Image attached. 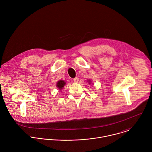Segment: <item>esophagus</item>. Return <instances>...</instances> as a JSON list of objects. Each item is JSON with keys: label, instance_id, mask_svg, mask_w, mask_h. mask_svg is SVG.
<instances>
[{"label": "esophagus", "instance_id": "34e87169", "mask_svg": "<svg viewBox=\"0 0 152 152\" xmlns=\"http://www.w3.org/2000/svg\"><path fill=\"white\" fill-rule=\"evenodd\" d=\"M74 83H78V81H79V78H78V77H75V78H74Z\"/></svg>", "mask_w": 152, "mask_h": 152}]
</instances>
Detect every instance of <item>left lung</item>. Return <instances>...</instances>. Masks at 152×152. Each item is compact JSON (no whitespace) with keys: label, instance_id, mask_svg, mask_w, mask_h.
<instances>
[{"label":"left lung","instance_id":"left-lung-1","mask_svg":"<svg viewBox=\"0 0 152 152\" xmlns=\"http://www.w3.org/2000/svg\"><path fill=\"white\" fill-rule=\"evenodd\" d=\"M88 82H89V84H90V83L91 82V80H88Z\"/></svg>","mask_w":152,"mask_h":152}]
</instances>
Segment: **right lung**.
<instances>
[{
  "instance_id": "1",
  "label": "right lung",
  "mask_w": 152,
  "mask_h": 152,
  "mask_svg": "<svg viewBox=\"0 0 152 152\" xmlns=\"http://www.w3.org/2000/svg\"><path fill=\"white\" fill-rule=\"evenodd\" d=\"M65 85V81L64 80H60V81H58L57 82L56 86L60 90H61V89H62L63 88V87H64Z\"/></svg>"
}]
</instances>
